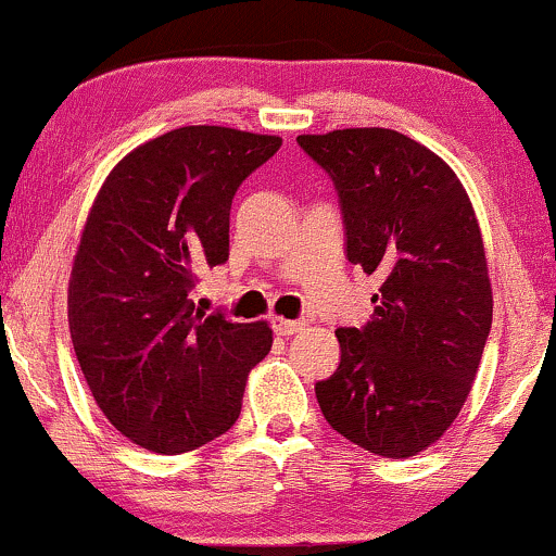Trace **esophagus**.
<instances>
[{
  "label": "esophagus",
  "mask_w": 556,
  "mask_h": 556,
  "mask_svg": "<svg viewBox=\"0 0 556 556\" xmlns=\"http://www.w3.org/2000/svg\"><path fill=\"white\" fill-rule=\"evenodd\" d=\"M271 327H274V331H277L279 337H292V334H298V331L305 327V321H290V318H274Z\"/></svg>",
  "instance_id": "esophagus-1"
}]
</instances>
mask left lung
I'll return each mask as SVG.
<instances>
[{"mask_svg": "<svg viewBox=\"0 0 556 556\" xmlns=\"http://www.w3.org/2000/svg\"><path fill=\"white\" fill-rule=\"evenodd\" d=\"M334 182L350 264L381 279L374 318L340 327V366L316 397L374 455H418L460 413L491 331L481 229L460 180L387 127L298 136Z\"/></svg>", "mask_w": 556, "mask_h": 556, "instance_id": "1", "label": "left lung"}]
</instances>
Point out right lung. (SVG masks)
Masks as SVG:
<instances>
[{"mask_svg":"<svg viewBox=\"0 0 556 556\" xmlns=\"http://www.w3.org/2000/svg\"><path fill=\"white\" fill-rule=\"evenodd\" d=\"M282 138L190 125L138 146L101 185L67 292L96 405L130 442L180 455L232 429L266 321L203 314L190 290L229 258V208Z\"/></svg>","mask_w":556,"mask_h":556,"instance_id":"right-lung-1","label":"right lung"}]
</instances>
